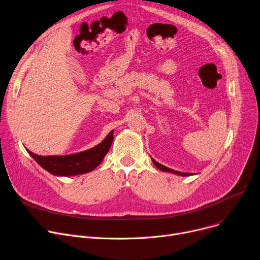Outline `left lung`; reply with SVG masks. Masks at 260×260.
<instances>
[{
  "label": "left lung",
  "mask_w": 260,
  "mask_h": 260,
  "mask_svg": "<svg viewBox=\"0 0 260 260\" xmlns=\"http://www.w3.org/2000/svg\"><path fill=\"white\" fill-rule=\"evenodd\" d=\"M152 161H153V164L155 165L156 168H158V169L160 171H164V172H170V173H173V174H177V175H180V176H189V175H192V173H185V172H179V171H175V170H172L170 169V168H167L162 165H160L159 162H157L156 160H154L153 158H152Z\"/></svg>",
  "instance_id": "1"
}]
</instances>
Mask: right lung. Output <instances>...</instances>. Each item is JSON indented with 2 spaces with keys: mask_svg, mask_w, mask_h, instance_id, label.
Here are the masks:
<instances>
[{
  "mask_svg": "<svg viewBox=\"0 0 260 260\" xmlns=\"http://www.w3.org/2000/svg\"><path fill=\"white\" fill-rule=\"evenodd\" d=\"M113 142V131L105 140L89 150L70 155L42 156L28 151V153L46 171L55 176H74L94 170L102 162Z\"/></svg>",
  "mask_w": 260,
  "mask_h": 260,
  "instance_id": "add662e5",
  "label": "right lung"
}]
</instances>
